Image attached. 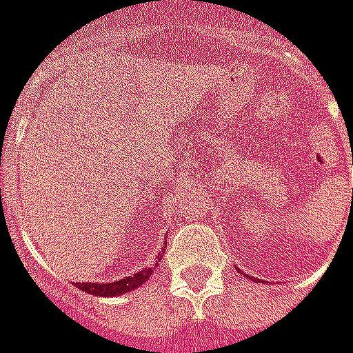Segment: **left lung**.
<instances>
[{"mask_svg":"<svg viewBox=\"0 0 353 353\" xmlns=\"http://www.w3.org/2000/svg\"><path fill=\"white\" fill-rule=\"evenodd\" d=\"M254 281H256V280H254Z\"/></svg>","mask_w":353,"mask_h":353,"instance_id":"obj_1","label":"left lung"}]
</instances>
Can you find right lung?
Returning <instances> with one entry per match:
<instances>
[{"label": "right lung", "mask_w": 353, "mask_h": 353, "mask_svg": "<svg viewBox=\"0 0 353 353\" xmlns=\"http://www.w3.org/2000/svg\"><path fill=\"white\" fill-rule=\"evenodd\" d=\"M165 247H167V243H165ZM165 254V248H161L159 252V260L161 256ZM159 260L155 262V266L153 268H143V270L136 272V274H132V276H128L124 280H116V281H106V283H99V281H94V283H89V281H85V283H77V288L85 293H91V295H97V297H114V295H122V293L132 292V290H138L141 288L145 281L151 278V274L153 270L159 266Z\"/></svg>", "instance_id": "obj_1"}]
</instances>
